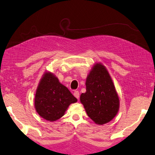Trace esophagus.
Instances as JSON below:
<instances>
[{"mask_svg": "<svg viewBox=\"0 0 155 155\" xmlns=\"http://www.w3.org/2000/svg\"><path fill=\"white\" fill-rule=\"evenodd\" d=\"M79 95H80L79 92H78V91H75L74 92V96L75 97L78 99H79Z\"/></svg>", "mask_w": 155, "mask_h": 155, "instance_id": "esophagus-1", "label": "esophagus"}]
</instances>
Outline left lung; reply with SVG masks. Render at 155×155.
<instances>
[{
	"mask_svg": "<svg viewBox=\"0 0 155 155\" xmlns=\"http://www.w3.org/2000/svg\"><path fill=\"white\" fill-rule=\"evenodd\" d=\"M81 102L87 114L96 124H104L113 119L119 110L120 101L108 72L101 64L94 66L86 81V93Z\"/></svg>",
	"mask_w": 155,
	"mask_h": 155,
	"instance_id": "obj_1",
	"label": "left lung"
}]
</instances>
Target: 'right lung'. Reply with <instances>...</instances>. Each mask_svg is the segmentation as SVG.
Returning <instances> with one entry per match:
<instances>
[{
  "label": "right lung",
  "mask_w": 155,
  "mask_h": 155,
  "mask_svg": "<svg viewBox=\"0 0 155 155\" xmlns=\"http://www.w3.org/2000/svg\"><path fill=\"white\" fill-rule=\"evenodd\" d=\"M77 101L65 86L48 72L42 78L35 97V107L38 114L48 121L62 117L69 105Z\"/></svg>",
  "instance_id": "add662e5"
}]
</instances>
